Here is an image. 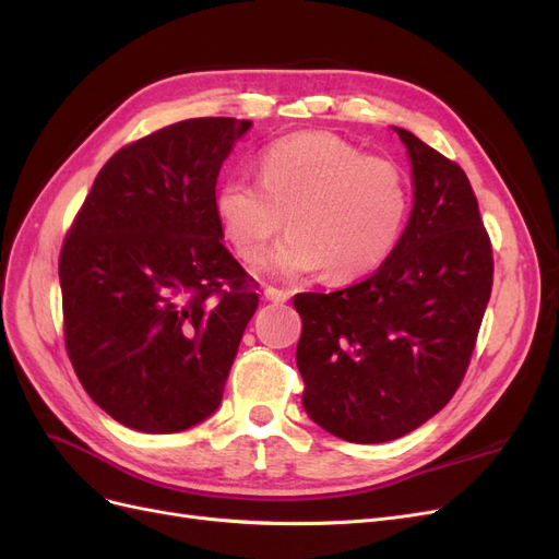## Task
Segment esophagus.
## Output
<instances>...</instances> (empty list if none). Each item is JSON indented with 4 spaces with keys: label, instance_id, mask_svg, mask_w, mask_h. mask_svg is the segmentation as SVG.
<instances>
[{
    "label": "esophagus",
    "instance_id": "34e87169",
    "mask_svg": "<svg viewBox=\"0 0 559 559\" xmlns=\"http://www.w3.org/2000/svg\"><path fill=\"white\" fill-rule=\"evenodd\" d=\"M263 296H265L267 300H273V302H286V300H289V294L277 289V286H265Z\"/></svg>",
    "mask_w": 559,
    "mask_h": 559
}]
</instances>
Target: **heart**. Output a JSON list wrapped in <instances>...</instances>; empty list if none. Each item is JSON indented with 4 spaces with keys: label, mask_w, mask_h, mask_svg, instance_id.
<instances>
[{
    "label": "heart",
    "mask_w": 559,
    "mask_h": 559,
    "mask_svg": "<svg viewBox=\"0 0 559 559\" xmlns=\"http://www.w3.org/2000/svg\"><path fill=\"white\" fill-rule=\"evenodd\" d=\"M261 183L226 179L214 210L224 238L257 263L284 226L292 233L267 267L277 275L321 270L349 282L376 270L394 249L411 207L401 167L333 132L302 130L270 144L259 160Z\"/></svg>",
    "instance_id": "1"
}]
</instances>
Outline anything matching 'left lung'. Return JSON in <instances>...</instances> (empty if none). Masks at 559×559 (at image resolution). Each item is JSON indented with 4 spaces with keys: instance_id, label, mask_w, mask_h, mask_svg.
Listing matches in <instances>:
<instances>
[{
    "instance_id": "obj_1",
    "label": "left lung",
    "mask_w": 559,
    "mask_h": 559,
    "mask_svg": "<svg viewBox=\"0 0 559 559\" xmlns=\"http://www.w3.org/2000/svg\"><path fill=\"white\" fill-rule=\"evenodd\" d=\"M415 179L411 222L386 261L331 294H298L302 408L349 443L425 425L460 389L492 294V242L454 160L396 128Z\"/></svg>"
}]
</instances>
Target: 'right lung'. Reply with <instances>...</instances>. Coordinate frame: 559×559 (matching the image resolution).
I'll return each mask as SVG.
<instances>
[{"label":"right lung","mask_w":559,"mask_h":559,"mask_svg":"<svg viewBox=\"0 0 559 559\" xmlns=\"http://www.w3.org/2000/svg\"><path fill=\"white\" fill-rule=\"evenodd\" d=\"M249 128L189 118L118 148L64 235L67 354L130 429L183 431L222 403L259 282L222 245L216 177Z\"/></svg>","instance_id":"add662e5"}]
</instances>
